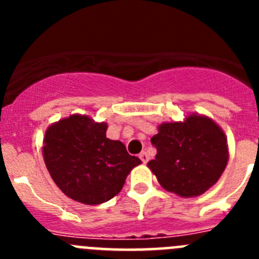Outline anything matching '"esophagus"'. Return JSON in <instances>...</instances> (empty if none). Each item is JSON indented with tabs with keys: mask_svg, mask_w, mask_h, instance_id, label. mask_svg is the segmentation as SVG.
Returning <instances> with one entry per match:
<instances>
[{
	"mask_svg": "<svg viewBox=\"0 0 259 259\" xmlns=\"http://www.w3.org/2000/svg\"><path fill=\"white\" fill-rule=\"evenodd\" d=\"M139 158H140L143 163H148V161H149V154L146 152H141L140 154H139Z\"/></svg>",
	"mask_w": 259,
	"mask_h": 259,
	"instance_id": "34e87169",
	"label": "esophagus"
}]
</instances>
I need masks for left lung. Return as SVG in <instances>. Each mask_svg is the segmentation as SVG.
I'll list each match as a JSON object with an SVG mask.
<instances>
[{"label": "left lung", "mask_w": 259, "mask_h": 259, "mask_svg": "<svg viewBox=\"0 0 259 259\" xmlns=\"http://www.w3.org/2000/svg\"><path fill=\"white\" fill-rule=\"evenodd\" d=\"M150 141L157 155L148 166L164 189L182 197L205 193L227 166V139L206 116L191 115L183 123H163Z\"/></svg>", "instance_id": "8db88e82"}]
</instances>
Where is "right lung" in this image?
<instances>
[{
    "label": "right lung",
    "instance_id": "right-lung-1",
    "mask_svg": "<svg viewBox=\"0 0 259 259\" xmlns=\"http://www.w3.org/2000/svg\"><path fill=\"white\" fill-rule=\"evenodd\" d=\"M106 130V123L84 115H71L47 130L42 153L48 171L58 188L77 202L111 200L141 163L120 141L107 139Z\"/></svg>",
    "mask_w": 259,
    "mask_h": 259
}]
</instances>
